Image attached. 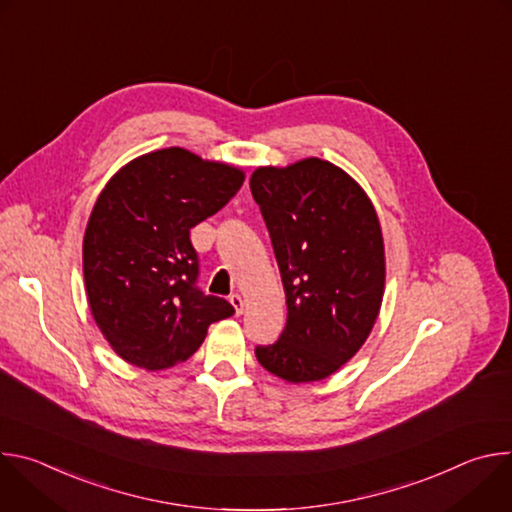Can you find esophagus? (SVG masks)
Listing matches in <instances>:
<instances>
[{"label": "esophagus", "mask_w": 512, "mask_h": 512, "mask_svg": "<svg viewBox=\"0 0 512 512\" xmlns=\"http://www.w3.org/2000/svg\"><path fill=\"white\" fill-rule=\"evenodd\" d=\"M229 302L233 304V308H235V312H237V316H241L243 312H245V300L241 298V294H233L231 298H229Z\"/></svg>", "instance_id": "obj_1"}]
</instances>
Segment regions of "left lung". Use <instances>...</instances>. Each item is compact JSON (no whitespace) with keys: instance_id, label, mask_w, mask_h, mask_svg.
Listing matches in <instances>:
<instances>
[{"instance_id":"1","label":"left lung","mask_w":512,"mask_h":512,"mask_svg":"<svg viewBox=\"0 0 512 512\" xmlns=\"http://www.w3.org/2000/svg\"><path fill=\"white\" fill-rule=\"evenodd\" d=\"M251 192L279 265L287 322L257 346L261 367L289 383L322 381L369 338L385 289V247L373 202L338 166L308 158L257 168Z\"/></svg>"}]
</instances>
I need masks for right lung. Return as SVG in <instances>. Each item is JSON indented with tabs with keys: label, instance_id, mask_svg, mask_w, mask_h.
<instances>
[{
	"label": "right lung",
	"instance_id": "obj_1",
	"mask_svg": "<svg viewBox=\"0 0 512 512\" xmlns=\"http://www.w3.org/2000/svg\"><path fill=\"white\" fill-rule=\"evenodd\" d=\"M245 174L182 148L123 166L99 194L83 241L93 318L135 367L170 369L190 358L212 322L235 308L198 287L190 229L221 210Z\"/></svg>",
	"mask_w": 512,
	"mask_h": 512
}]
</instances>
